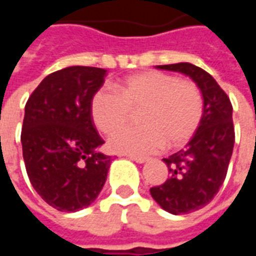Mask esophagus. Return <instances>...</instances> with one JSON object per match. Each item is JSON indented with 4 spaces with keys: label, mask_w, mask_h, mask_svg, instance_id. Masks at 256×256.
Masks as SVG:
<instances>
[{
    "label": "esophagus",
    "mask_w": 256,
    "mask_h": 256,
    "mask_svg": "<svg viewBox=\"0 0 256 256\" xmlns=\"http://www.w3.org/2000/svg\"><path fill=\"white\" fill-rule=\"evenodd\" d=\"M128 159L137 162V163H145V162L148 160V159H146V158H144V156H136V155H128Z\"/></svg>",
    "instance_id": "obj_1"
}]
</instances>
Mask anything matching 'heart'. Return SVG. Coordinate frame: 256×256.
<instances>
[{
    "label": "heart",
    "mask_w": 256,
    "mask_h": 256,
    "mask_svg": "<svg viewBox=\"0 0 256 256\" xmlns=\"http://www.w3.org/2000/svg\"><path fill=\"white\" fill-rule=\"evenodd\" d=\"M138 112L140 126H126L110 140L112 150L148 155L164 145L177 148L198 132L204 114L202 90L190 79L162 71L133 74L116 84V90L98 89L92 98L93 122L111 134Z\"/></svg>",
    "instance_id": "1"
}]
</instances>
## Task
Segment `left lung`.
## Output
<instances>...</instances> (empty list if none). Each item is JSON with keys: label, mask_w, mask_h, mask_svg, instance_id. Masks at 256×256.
Instances as JSON below:
<instances>
[{"label": "left lung", "mask_w": 256, "mask_h": 256, "mask_svg": "<svg viewBox=\"0 0 256 256\" xmlns=\"http://www.w3.org/2000/svg\"><path fill=\"white\" fill-rule=\"evenodd\" d=\"M158 68L188 75L203 94L204 114L198 132L184 150L163 159L170 177L150 189L163 210L189 214L208 204L225 181L234 145L233 106L215 79L200 67L177 63Z\"/></svg>", "instance_id": "1"}]
</instances>
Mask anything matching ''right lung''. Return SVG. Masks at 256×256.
Wrapping results in <instances>:
<instances>
[{
    "instance_id": "1",
    "label": "right lung",
    "mask_w": 256,
    "mask_h": 256,
    "mask_svg": "<svg viewBox=\"0 0 256 256\" xmlns=\"http://www.w3.org/2000/svg\"><path fill=\"white\" fill-rule=\"evenodd\" d=\"M106 70L74 66L48 75L26 102L22 146L36 193L58 211L75 212L94 202L111 156L98 152L90 104Z\"/></svg>"
}]
</instances>
